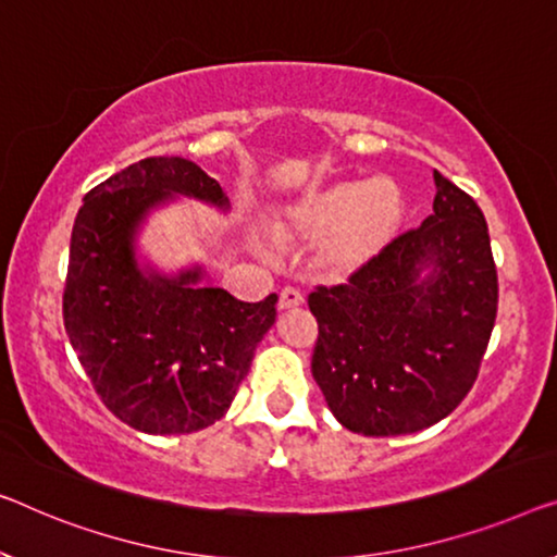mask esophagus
Returning <instances> with one entry per match:
<instances>
[{
	"instance_id": "34e87169",
	"label": "esophagus",
	"mask_w": 557,
	"mask_h": 557,
	"mask_svg": "<svg viewBox=\"0 0 557 557\" xmlns=\"http://www.w3.org/2000/svg\"><path fill=\"white\" fill-rule=\"evenodd\" d=\"M305 302V295L295 287H282L280 300H277V310H293V307H300Z\"/></svg>"
}]
</instances>
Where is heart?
Here are the masks:
<instances>
[{"instance_id":"1","label":"heart","mask_w":557,"mask_h":557,"mask_svg":"<svg viewBox=\"0 0 557 557\" xmlns=\"http://www.w3.org/2000/svg\"><path fill=\"white\" fill-rule=\"evenodd\" d=\"M405 220V199L393 180H343L310 189L282 214L285 245H320L330 275L355 277L383 257Z\"/></svg>"}]
</instances>
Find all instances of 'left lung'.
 Returning <instances> with one entry per match:
<instances>
[{"mask_svg": "<svg viewBox=\"0 0 557 557\" xmlns=\"http://www.w3.org/2000/svg\"><path fill=\"white\" fill-rule=\"evenodd\" d=\"M433 214L347 285L318 287L312 377L339 425L408 435L475 383L497 312V272L475 199L437 170Z\"/></svg>", "mask_w": 557, "mask_h": 557, "instance_id": "1", "label": "left lung"}]
</instances>
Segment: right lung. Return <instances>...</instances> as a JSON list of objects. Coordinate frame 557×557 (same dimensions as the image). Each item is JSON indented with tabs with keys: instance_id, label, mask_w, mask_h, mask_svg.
<instances>
[{
	"instance_id": "add662e5",
	"label": "right lung",
	"mask_w": 557,
	"mask_h": 557,
	"mask_svg": "<svg viewBox=\"0 0 557 557\" xmlns=\"http://www.w3.org/2000/svg\"><path fill=\"white\" fill-rule=\"evenodd\" d=\"M177 197L230 207L220 182L182 157H147L89 189L62 300L66 337L97 395L147 435L218 422L277 314V295L239 302L205 285L202 264L162 272L143 260V225Z\"/></svg>"
}]
</instances>
